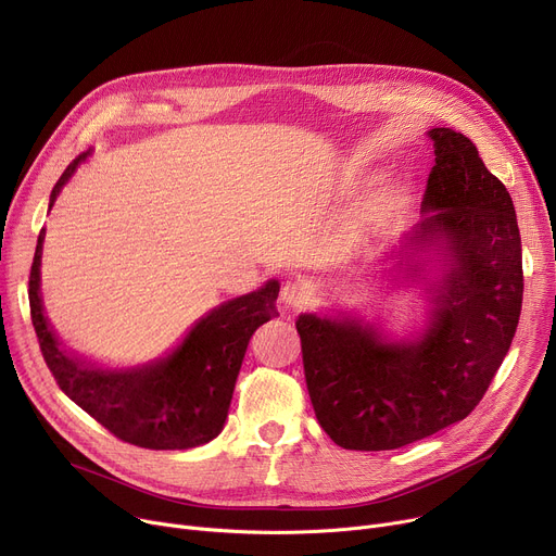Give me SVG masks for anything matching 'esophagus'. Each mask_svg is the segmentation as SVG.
Segmentation results:
<instances>
[{
	"label": "esophagus",
	"instance_id": "1",
	"mask_svg": "<svg viewBox=\"0 0 556 556\" xmlns=\"http://www.w3.org/2000/svg\"><path fill=\"white\" fill-rule=\"evenodd\" d=\"M279 298H281V304H283L286 308L298 311V308H302V306L306 304L308 292H306V288H304L298 279H288V281L281 283Z\"/></svg>",
	"mask_w": 556,
	"mask_h": 556
}]
</instances>
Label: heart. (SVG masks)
I'll list each match as a JSON object with an SVG mask.
<instances>
[{
  "instance_id": "b5f03b06",
  "label": "heart",
  "mask_w": 556,
  "mask_h": 556,
  "mask_svg": "<svg viewBox=\"0 0 556 556\" xmlns=\"http://www.w3.org/2000/svg\"><path fill=\"white\" fill-rule=\"evenodd\" d=\"M400 201H402V197H400V194H391L382 205H378V214H376L371 220H380V218H384V216L393 214V212L400 207Z\"/></svg>"
}]
</instances>
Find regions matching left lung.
I'll list each match as a JSON object with an SVG mask.
<instances>
[{
  "label": "left lung",
  "mask_w": 556,
  "mask_h": 556,
  "mask_svg": "<svg viewBox=\"0 0 556 556\" xmlns=\"http://www.w3.org/2000/svg\"><path fill=\"white\" fill-rule=\"evenodd\" d=\"M429 136L435 165L425 218L406 239L409 254L445 258L427 288V330L416 342H389L353 317L306 313L294 321L315 416L344 450H397L467 418L519 326L523 262L511 197L467 136L450 127ZM422 270L412 262L404 279H422Z\"/></svg>",
  "instance_id": "8db88e82"
}]
</instances>
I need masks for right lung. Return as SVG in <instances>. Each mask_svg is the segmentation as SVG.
Here are the masks:
<instances>
[{
    "label": "right lung",
    "instance_id": "1",
    "mask_svg": "<svg viewBox=\"0 0 556 556\" xmlns=\"http://www.w3.org/2000/svg\"><path fill=\"white\" fill-rule=\"evenodd\" d=\"M89 156L73 161L51 192L53 207L64 182ZM45 230L28 277L30 319L40 351L58 387L129 445L144 450H192L224 429L239 368L252 332L279 317V281L241 294L201 317L167 355L131 368H100L71 355L55 338L40 292Z\"/></svg>",
    "mask_w": 556,
    "mask_h": 556
}]
</instances>
